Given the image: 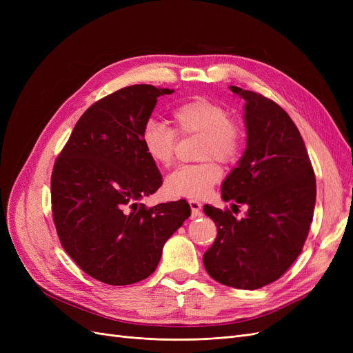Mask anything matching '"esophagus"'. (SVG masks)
I'll use <instances>...</instances> for the list:
<instances>
[{"instance_id":"34e87169","label":"esophagus","mask_w":353,"mask_h":353,"mask_svg":"<svg viewBox=\"0 0 353 353\" xmlns=\"http://www.w3.org/2000/svg\"><path fill=\"white\" fill-rule=\"evenodd\" d=\"M188 203H190V208H191V213H193V216H199L200 210H201V203L196 199L188 200Z\"/></svg>"}]
</instances>
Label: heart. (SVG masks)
Masks as SVG:
<instances>
[{"label": "heart", "mask_w": 353, "mask_h": 353, "mask_svg": "<svg viewBox=\"0 0 353 353\" xmlns=\"http://www.w3.org/2000/svg\"><path fill=\"white\" fill-rule=\"evenodd\" d=\"M174 130L163 122L148 121L141 131V145L147 157L166 168L174 160L176 134H201L200 157H216L222 163L236 159L241 148V130L222 104L208 99H191L170 112ZM222 176L213 159L200 163L181 165L166 178V190L172 196L199 199L206 196Z\"/></svg>", "instance_id": "heart-1"}]
</instances>
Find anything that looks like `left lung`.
<instances>
[{
    "label": "left lung",
    "mask_w": 353,
    "mask_h": 353,
    "mask_svg": "<svg viewBox=\"0 0 353 353\" xmlns=\"http://www.w3.org/2000/svg\"><path fill=\"white\" fill-rule=\"evenodd\" d=\"M245 100L248 147L222 184V199L248 206L237 219L230 209L205 205L218 228L203 254L213 280L256 290L290 268L301 254L314 218L316 183L302 135L292 117L262 94L230 87Z\"/></svg>",
    "instance_id": "obj_1"
}]
</instances>
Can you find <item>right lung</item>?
<instances>
[{
  "mask_svg": "<svg viewBox=\"0 0 353 353\" xmlns=\"http://www.w3.org/2000/svg\"><path fill=\"white\" fill-rule=\"evenodd\" d=\"M172 90L131 85L95 101L74 125L51 175L52 221L63 249L92 279L128 285L153 274L185 200L138 203L162 185L141 131L157 97Z\"/></svg>",
  "mask_w": 353,
  "mask_h": 353,
  "instance_id": "obj_1",
  "label": "right lung"
}]
</instances>
